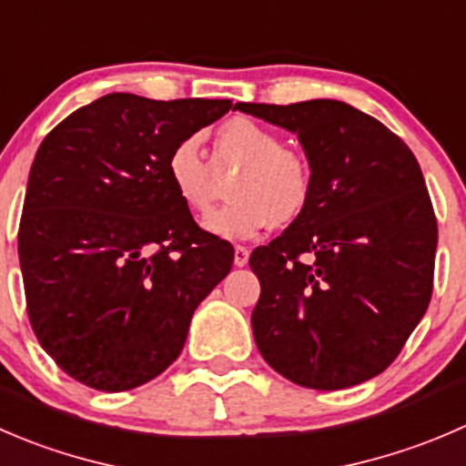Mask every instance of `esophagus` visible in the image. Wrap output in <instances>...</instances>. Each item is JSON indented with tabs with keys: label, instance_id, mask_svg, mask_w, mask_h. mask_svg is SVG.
Listing matches in <instances>:
<instances>
[{
	"label": "esophagus",
	"instance_id": "esophagus-1",
	"mask_svg": "<svg viewBox=\"0 0 466 466\" xmlns=\"http://www.w3.org/2000/svg\"><path fill=\"white\" fill-rule=\"evenodd\" d=\"M248 257H250V250H248V248H243V246L234 248V266H238V268H241V266H246Z\"/></svg>",
	"mask_w": 466,
	"mask_h": 466
}]
</instances>
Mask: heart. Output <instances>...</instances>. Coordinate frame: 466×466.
Here are the masks:
<instances>
[{"mask_svg": "<svg viewBox=\"0 0 466 466\" xmlns=\"http://www.w3.org/2000/svg\"><path fill=\"white\" fill-rule=\"evenodd\" d=\"M237 170L229 182V202L205 220L207 232L229 241L252 238L264 228H287L307 211L314 193L309 159L273 129L250 118H232L216 129L209 161L193 138H184L166 157V175L191 214L214 205L216 175Z\"/></svg>", "mask_w": 466, "mask_h": 466, "instance_id": "1", "label": "heart"}]
</instances>
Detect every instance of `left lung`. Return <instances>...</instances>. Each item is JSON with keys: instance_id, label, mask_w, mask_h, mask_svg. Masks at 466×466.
I'll return each mask as SVG.
<instances>
[{"instance_id": "1", "label": "left lung", "mask_w": 466, "mask_h": 466, "mask_svg": "<svg viewBox=\"0 0 466 466\" xmlns=\"http://www.w3.org/2000/svg\"><path fill=\"white\" fill-rule=\"evenodd\" d=\"M234 108L298 134L314 170L305 214L250 255L261 358L309 390L371 380L432 296L437 218L419 161L380 120L337 99Z\"/></svg>"}]
</instances>
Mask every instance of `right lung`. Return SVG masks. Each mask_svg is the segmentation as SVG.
I'll return each instance as SVG.
<instances>
[{
    "mask_svg": "<svg viewBox=\"0 0 466 466\" xmlns=\"http://www.w3.org/2000/svg\"><path fill=\"white\" fill-rule=\"evenodd\" d=\"M229 108L111 93L40 143L17 229L26 314L81 385L125 391L164 373L232 268L234 248L193 220L166 175L168 152Z\"/></svg>",
    "mask_w": 466,
    "mask_h": 466,
    "instance_id": "right-lung-1",
    "label": "right lung"
}]
</instances>
